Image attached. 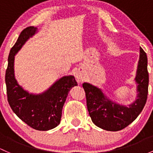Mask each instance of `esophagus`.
<instances>
[{
    "label": "esophagus",
    "mask_w": 153,
    "mask_h": 153,
    "mask_svg": "<svg viewBox=\"0 0 153 153\" xmlns=\"http://www.w3.org/2000/svg\"><path fill=\"white\" fill-rule=\"evenodd\" d=\"M76 79L79 82H82L84 79L83 72H82L81 71H77L76 73Z\"/></svg>",
    "instance_id": "obj_1"
}]
</instances>
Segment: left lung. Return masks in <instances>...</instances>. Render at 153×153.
Listing matches in <instances>:
<instances>
[{
	"label": "left lung",
	"instance_id": "1",
	"mask_svg": "<svg viewBox=\"0 0 153 153\" xmlns=\"http://www.w3.org/2000/svg\"><path fill=\"white\" fill-rule=\"evenodd\" d=\"M136 81L138 84V98L129 107L109 101L99 88L88 83L83 84L88 110L96 126L106 131H120L135 120L144 109L148 95L149 73L147 54L142 48Z\"/></svg>",
	"mask_w": 153,
	"mask_h": 153
}]
</instances>
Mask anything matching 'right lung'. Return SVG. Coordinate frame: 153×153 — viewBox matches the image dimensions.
Returning <instances> with one entry per match:
<instances>
[{"label": "right lung", "mask_w": 153, "mask_h": 153, "mask_svg": "<svg viewBox=\"0 0 153 153\" xmlns=\"http://www.w3.org/2000/svg\"><path fill=\"white\" fill-rule=\"evenodd\" d=\"M36 31L33 26L25 28L11 49L5 76L6 93L11 109L19 119L33 129L48 131L60 124L68 91L77 82L74 76H63L40 95L29 94L18 85L14 74V55Z\"/></svg>", "instance_id": "right-lung-1"}]
</instances>
